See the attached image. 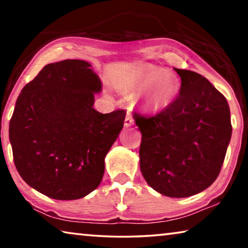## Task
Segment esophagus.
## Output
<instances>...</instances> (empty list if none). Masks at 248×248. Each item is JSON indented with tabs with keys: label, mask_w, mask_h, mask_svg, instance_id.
Listing matches in <instances>:
<instances>
[{
	"label": "esophagus",
	"mask_w": 248,
	"mask_h": 248,
	"mask_svg": "<svg viewBox=\"0 0 248 248\" xmlns=\"http://www.w3.org/2000/svg\"><path fill=\"white\" fill-rule=\"evenodd\" d=\"M134 124V120H133V117L132 115L130 114V112H128L127 116H125V119H124V127H131V125H133Z\"/></svg>",
	"instance_id": "obj_1"
}]
</instances>
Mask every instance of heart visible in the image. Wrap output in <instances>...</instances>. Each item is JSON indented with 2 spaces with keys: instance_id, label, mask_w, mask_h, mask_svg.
I'll list each match as a JSON object with an SVG mask.
<instances>
[{
  "instance_id": "heart-1",
  "label": "heart",
  "mask_w": 248,
  "mask_h": 248,
  "mask_svg": "<svg viewBox=\"0 0 248 248\" xmlns=\"http://www.w3.org/2000/svg\"><path fill=\"white\" fill-rule=\"evenodd\" d=\"M134 90L145 91L137 100L144 111L157 112L170 106L177 98L180 84L177 77L154 64H142L138 69Z\"/></svg>"
}]
</instances>
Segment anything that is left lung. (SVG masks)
Wrapping results in <instances>:
<instances>
[{"mask_svg": "<svg viewBox=\"0 0 248 248\" xmlns=\"http://www.w3.org/2000/svg\"><path fill=\"white\" fill-rule=\"evenodd\" d=\"M179 95L153 117L134 112L142 134L140 170L159 194L185 198L217 179L232 136L226 98L202 75L174 69Z\"/></svg>", "mask_w": 248, "mask_h": 248, "instance_id": "1", "label": "left lung"}]
</instances>
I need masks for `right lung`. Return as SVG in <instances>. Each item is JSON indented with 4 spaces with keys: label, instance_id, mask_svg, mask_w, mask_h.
Returning a JSON list of instances; mask_svg holds the SVG:
<instances>
[{
    "label": "right lung",
    "instance_id": "1",
    "mask_svg": "<svg viewBox=\"0 0 248 248\" xmlns=\"http://www.w3.org/2000/svg\"><path fill=\"white\" fill-rule=\"evenodd\" d=\"M91 63H50L24 86L10 121L16 170L33 189L75 200L98 187L105 157L124 128V110L100 114L102 82Z\"/></svg>",
    "mask_w": 248,
    "mask_h": 248
}]
</instances>
